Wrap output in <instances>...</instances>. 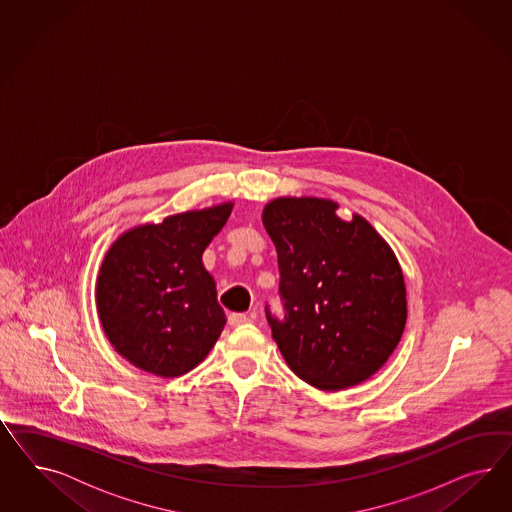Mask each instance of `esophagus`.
Segmentation results:
<instances>
[{
    "instance_id": "1",
    "label": "esophagus",
    "mask_w": 512,
    "mask_h": 512,
    "mask_svg": "<svg viewBox=\"0 0 512 512\" xmlns=\"http://www.w3.org/2000/svg\"><path fill=\"white\" fill-rule=\"evenodd\" d=\"M248 321L249 317L246 313H231V315H229V325L231 326L246 325Z\"/></svg>"
}]
</instances>
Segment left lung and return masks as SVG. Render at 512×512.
<instances>
[{
    "label": "left lung",
    "instance_id": "obj_1",
    "mask_svg": "<svg viewBox=\"0 0 512 512\" xmlns=\"http://www.w3.org/2000/svg\"><path fill=\"white\" fill-rule=\"evenodd\" d=\"M338 202L279 197L263 210L279 264L283 319L266 306L287 366L311 387L343 390L377 372L400 343L407 300L402 268L381 234Z\"/></svg>",
    "mask_w": 512,
    "mask_h": 512
}]
</instances>
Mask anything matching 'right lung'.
Instances as JSON below:
<instances>
[{"label":"right lung","instance_id":"right-lung-1","mask_svg":"<svg viewBox=\"0 0 512 512\" xmlns=\"http://www.w3.org/2000/svg\"><path fill=\"white\" fill-rule=\"evenodd\" d=\"M233 202L165 217L122 234L97 278L95 302L112 347L133 366L178 377L199 366L227 323L202 253Z\"/></svg>","mask_w":512,"mask_h":512}]
</instances>
